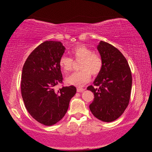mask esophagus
<instances>
[{
	"mask_svg": "<svg viewBox=\"0 0 152 152\" xmlns=\"http://www.w3.org/2000/svg\"><path fill=\"white\" fill-rule=\"evenodd\" d=\"M84 90H85L84 88H81V87H78V88H77V92H79V93H80V92H83V91H84Z\"/></svg>",
	"mask_w": 152,
	"mask_h": 152,
	"instance_id": "1",
	"label": "esophagus"
}]
</instances>
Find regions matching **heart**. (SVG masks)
<instances>
[{"label": "heart", "mask_w": 152, "mask_h": 152, "mask_svg": "<svg viewBox=\"0 0 152 152\" xmlns=\"http://www.w3.org/2000/svg\"><path fill=\"white\" fill-rule=\"evenodd\" d=\"M70 54L75 61L81 60L80 69L66 79L68 84L77 86H82L91 80V74L97 75L100 72L103 66V61L100 55L93 52L90 48L80 45L73 48ZM59 64L60 68L66 73L72 68L73 61L70 57L63 55L60 57Z\"/></svg>", "instance_id": "obj_1"}]
</instances>
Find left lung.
<instances>
[{
	"label": "left lung",
	"mask_w": 152,
	"mask_h": 152,
	"mask_svg": "<svg viewBox=\"0 0 152 152\" xmlns=\"http://www.w3.org/2000/svg\"><path fill=\"white\" fill-rule=\"evenodd\" d=\"M97 48L103 66L93 82L94 86L87 87V90L94 94V99L89 108L97 119L110 122L118 119L129 104L132 72L126 58L116 48L101 41Z\"/></svg>",
	"instance_id": "1"
}]
</instances>
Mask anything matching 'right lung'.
I'll use <instances>...</instances> for the list:
<instances>
[{"instance_id":"1","label":"right lung","mask_w":152,"mask_h":152,"mask_svg":"<svg viewBox=\"0 0 152 152\" xmlns=\"http://www.w3.org/2000/svg\"><path fill=\"white\" fill-rule=\"evenodd\" d=\"M65 49L60 41H45L30 53L23 67L20 87L25 106L34 119L45 126L64 118L77 91L74 86L55 89L63 80L59 61Z\"/></svg>"}]
</instances>
